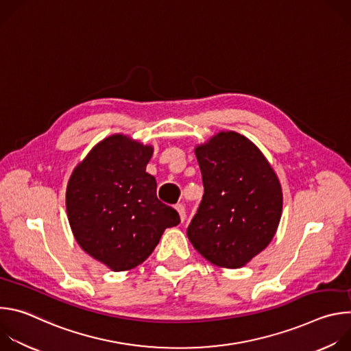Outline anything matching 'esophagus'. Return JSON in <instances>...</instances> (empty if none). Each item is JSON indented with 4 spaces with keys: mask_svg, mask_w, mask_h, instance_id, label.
I'll use <instances>...</instances> for the list:
<instances>
[{
    "mask_svg": "<svg viewBox=\"0 0 351 351\" xmlns=\"http://www.w3.org/2000/svg\"><path fill=\"white\" fill-rule=\"evenodd\" d=\"M176 211L179 213V217H180V221L183 222L184 219H186V208H184V206L183 204H178L176 207Z\"/></svg>",
    "mask_w": 351,
    "mask_h": 351,
    "instance_id": "esophagus-1",
    "label": "esophagus"
}]
</instances>
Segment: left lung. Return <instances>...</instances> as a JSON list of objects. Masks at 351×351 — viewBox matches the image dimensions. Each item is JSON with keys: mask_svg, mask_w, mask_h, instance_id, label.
<instances>
[{"mask_svg": "<svg viewBox=\"0 0 351 351\" xmlns=\"http://www.w3.org/2000/svg\"><path fill=\"white\" fill-rule=\"evenodd\" d=\"M194 153L204 195L187 237L214 265L241 268L276 233L283 206L279 179L260 148L236 132H219Z\"/></svg>", "mask_w": 351, "mask_h": 351, "instance_id": "1", "label": "left lung"}]
</instances>
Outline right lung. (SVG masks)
Wrapping results in <instances>:
<instances>
[{
    "label": "right lung",
    "instance_id": "right-lung-1",
    "mask_svg": "<svg viewBox=\"0 0 351 351\" xmlns=\"http://www.w3.org/2000/svg\"><path fill=\"white\" fill-rule=\"evenodd\" d=\"M152 156V145L112 134L90 149L68 182L66 213L76 241L115 272L144 263L164 230L180 222L145 172Z\"/></svg>",
    "mask_w": 351,
    "mask_h": 351
}]
</instances>
